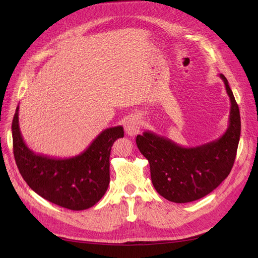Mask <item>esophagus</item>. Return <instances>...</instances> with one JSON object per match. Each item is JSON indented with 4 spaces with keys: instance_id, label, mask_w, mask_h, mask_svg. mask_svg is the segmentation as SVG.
<instances>
[{
    "instance_id": "34e87169",
    "label": "esophagus",
    "mask_w": 258,
    "mask_h": 258,
    "mask_svg": "<svg viewBox=\"0 0 258 258\" xmlns=\"http://www.w3.org/2000/svg\"><path fill=\"white\" fill-rule=\"evenodd\" d=\"M140 129H141V123H140L139 118L136 116L129 117L126 123H124V130H126L127 135L130 137L138 135L140 132Z\"/></svg>"
}]
</instances>
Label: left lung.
Returning <instances> with one entry per match:
<instances>
[{"label": "left lung", "mask_w": 258, "mask_h": 258, "mask_svg": "<svg viewBox=\"0 0 258 258\" xmlns=\"http://www.w3.org/2000/svg\"><path fill=\"white\" fill-rule=\"evenodd\" d=\"M230 99L229 124L215 141L196 147H183L170 139L145 131L136 139L140 152L150 162L152 183L169 201L186 204L207 196L230 173L240 140L239 106L221 74Z\"/></svg>", "instance_id": "1"}]
</instances>
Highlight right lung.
Here are the masks:
<instances>
[{
	"label": "right lung",
	"mask_w": 258,
	"mask_h": 258,
	"mask_svg": "<svg viewBox=\"0 0 258 258\" xmlns=\"http://www.w3.org/2000/svg\"><path fill=\"white\" fill-rule=\"evenodd\" d=\"M12 134L15 160L30 188L54 205L81 211L95 206L107 190L111 148L123 137V128L103 130L83 153L70 158H53L30 150L19 128V106Z\"/></svg>",
	"instance_id": "1"
}]
</instances>
